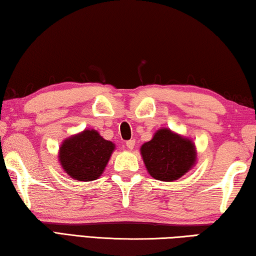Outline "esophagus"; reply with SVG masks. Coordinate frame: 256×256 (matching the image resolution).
Returning a JSON list of instances; mask_svg holds the SVG:
<instances>
[{
	"label": "esophagus",
	"mask_w": 256,
	"mask_h": 256,
	"mask_svg": "<svg viewBox=\"0 0 256 256\" xmlns=\"http://www.w3.org/2000/svg\"><path fill=\"white\" fill-rule=\"evenodd\" d=\"M135 144H136V140H130L126 142V146H127L129 150H132L134 147H135Z\"/></svg>",
	"instance_id": "34e87169"
}]
</instances>
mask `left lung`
<instances>
[{
  "instance_id": "8db88e82",
  "label": "left lung",
  "mask_w": 256,
  "mask_h": 256,
  "mask_svg": "<svg viewBox=\"0 0 256 256\" xmlns=\"http://www.w3.org/2000/svg\"><path fill=\"white\" fill-rule=\"evenodd\" d=\"M142 155L152 176L160 181H174L189 171L196 162V148L170 129H160L153 140L142 146Z\"/></svg>"
}]
</instances>
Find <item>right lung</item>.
<instances>
[{"label": "right lung", "mask_w": 256, "mask_h": 256, "mask_svg": "<svg viewBox=\"0 0 256 256\" xmlns=\"http://www.w3.org/2000/svg\"><path fill=\"white\" fill-rule=\"evenodd\" d=\"M114 150V144L103 140L96 130H84L66 140L60 150L64 171L75 180L92 181L101 176Z\"/></svg>", "instance_id": "obj_1"}]
</instances>
